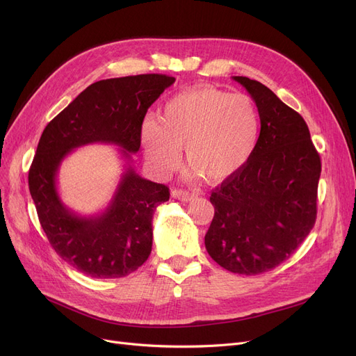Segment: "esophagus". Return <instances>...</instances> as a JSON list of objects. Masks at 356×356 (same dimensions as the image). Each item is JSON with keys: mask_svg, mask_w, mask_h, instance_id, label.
Returning <instances> with one entry per match:
<instances>
[{"mask_svg": "<svg viewBox=\"0 0 356 356\" xmlns=\"http://www.w3.org/2000/svg\"><path fill=\"white\" fill-rule=\"evenodd\" d=\"M172 196H173L175 199H177V200H181V202H189V200H192V199L196 197L195 193L188 192V191H181V189H175V191H172Z\"/></svg>", "mask_w": 356, "mask_h": 356, "instance_id": "obj_1", "label": "esophagus"}]
</instances>
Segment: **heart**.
I'll list each match as a JSON object with an SVG mask.
<instances>
[{
	"instance_id": "b5f03b06",
	"label": "heart",
	"mask_w": 356,
	"mask_h": 356,
	"mask_svg": "<svg viewBox=\"0 0 356 356\" xmlns=\"http://www.w3.org/2000/svg\"><path fill=\"white\" fill-rule=\"evenodd\" d=\"M259 128L258 108L248 95L199 86L168 99L159 124H143L141 145L148 164L160 176L176 170L183 147L193 177L222 183L247 165Z\"/></svg>"
}]
</instances>
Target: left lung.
Returning a JSON list of instances; mask_svg holds the SVG:
<instances>
[{
    "label": "left lung",
    "mask_w": 356,
    "mask_h": 356,
    "mask_svg": "<svg viewBox=\"0 0 356 356\" xmlns=\"http://www.w3.org/2000/svg\"><path fill=\"white\" fill-rule=\"evenodd\" d=\"M232 79L254 99L261 131L247 165L211 195L204 245L220 267L255 275L282 264L312 231L322 163L298 112L261 82Z\"/></svg>",
    "instance_id": "obj_1"
}]
</instances>
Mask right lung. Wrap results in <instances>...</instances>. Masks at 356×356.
<instances>
[{
	"label": "right lung",
	"mask_w": 356,
	"mask_h": 356,
	"mask_svg": "<svg viewBox=\"0 0 356 356\" xmlns=\"http://www.w3.org/2000/svg\"><path fill=\"white\" fill-rule=\"evenodd\" d=\"M167 74H137L92 83L44 128L29 172V189L53 250L92 278H120L141 267L153 247V213L170 197L164 184L143 179L131 165L141 144L147 109L175 83ZM115 143L127 160L107 209L73 214L57 192V172L74 147Z\"/></svg>",
	"instance_id": "obj_1"
}]
</instances>
